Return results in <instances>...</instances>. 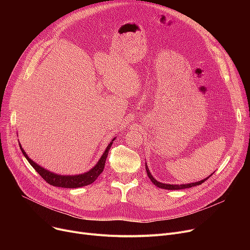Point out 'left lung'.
I'll list each match as a JSON object with an SVG mask.
<instances>
[{"instance_id": "8db88e82", "label": "left lung", "mask_w": 250, "mask_h": 250, "mask_svg": "<svg viewBox=\"0 0 250 250\" xmlns=\"http://www.w3.org/2000/svg\"><path fill=\"white\" fill-rule=\"evenodd\" d=\"M145 166H146L147 174H148L149 178L151 179V181L154 183V185H155L156 187H158V188H163V189H171V190H173V189H185V188H192V187H196V186L202 185V183H203L204 181H206L208 178H209V176H212V174H211V175L208 176L207 178H205V179H203V180H201V181L192 182V183H188V185H168V183H162V182L157 181V180L152 176V174H151V172H150V170H149V168H148V166H147V163H146Z\"/></svg>"}]
</instances>
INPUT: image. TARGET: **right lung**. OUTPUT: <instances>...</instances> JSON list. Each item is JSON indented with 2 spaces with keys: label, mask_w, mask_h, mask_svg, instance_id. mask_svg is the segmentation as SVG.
Wrapping results in <instances>:
<instances>
[{
  "label": "right lung",
  "mask_w": 250,
  "mask_h": 250,
  "mask_svg": "<svg viewBox=\"0 0 250 250\" xmlns=\"http://www.w3.org/2000/svg\"><path fill=\"white\" fill-rule=\"evenodd\" d=\"M114 140H115V138L109 143V145L107 146L106 149H105L104 153L102 154L101 158L99 159L97 164L91 170H89L88 172H85L83 174H79V175H60V174H56L54 172H50L49 170H46V169L42 168V166L36 164L35 162H33L29 158L28 155L26 154V152L23 150L20 144H19V146H20V149H21L23 155L25 156V158L27 159V161L30 163V165L36 170L39 175H41L47 183H49L50 186L58 187V188H82V187L91 185V183H93L97 179V177L102 173L103 169H104V165H105V161H106L107 155H108V151H109Z\"/></svg>",
  "instance_id": "right-lung-1"
}]
</instances>
